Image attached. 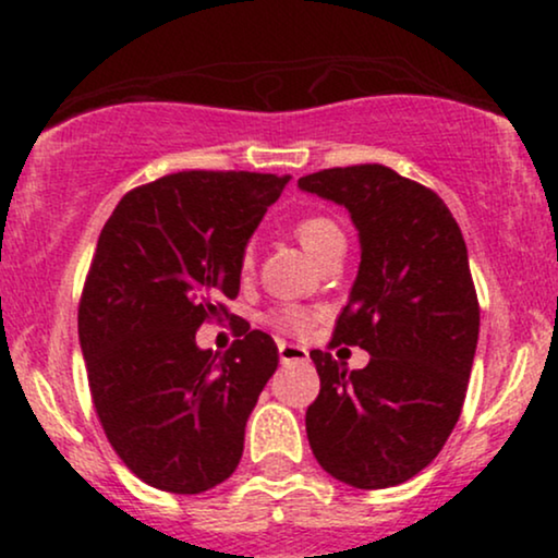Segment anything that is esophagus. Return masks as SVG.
I'll return each instance as SVG.
<instances>
[{
    "label": "esophagus",
    "instance_id": "obj_1",
    "mask_svg": "<svg viewBox=\"0 0 558 558\" xmlns=\"http://www.w3.org/2000/svg\"><path fill=\"white\" fill-rule=\"evenodd\" d=\"M278 356H280V364L310 362V351H306L304 345H293V343H286V341L278 343Z\"/></svg>",
    "mask_w": 558,
    "mask_h": 558
}]
</instances>
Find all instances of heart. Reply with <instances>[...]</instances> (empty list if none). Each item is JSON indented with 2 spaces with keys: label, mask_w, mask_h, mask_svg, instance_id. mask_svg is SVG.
<instances>
[{
  "label": "heart",
  "mask_w": 558,
  "mask_h": 558,
  "mask_svg": "<svg viewBox=\"0 0 558 558\" xmlns=\"http://www.w3.org/2000/svg\"><path fill=\"white\" fill-rule=\"evenodd\" d=\"M293 233L301 246L312 254V257L319 259L330 246H336L338 241H343L341 228L336 226V220H330L328 215H304L293 226ZM254 265V248L252 243H246L241 252V270H252ZM267 325H272L275 330L280 332H293V336H301L312 328L315 323V312L301 310V306H283V310H272L270 315L265 317Z\"/></svg>",
  "instance_id": "heart-1"
}]
</instances>
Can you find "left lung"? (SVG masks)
Listing matches in <instances>:
<instances>
[{"mask_svg": "<svg viewBox=\"0 0 558 558\" xmlns=\"http://www.w3.org/2000/svg\"><path fill=\"white\" fill-rule=\"evenodd\" d=\"M299 185L343 204L360 230V275L330 349L369 351L364 369L312 351L319 396L306 438L345 485H401L438 457L464 407L480 332L464 235L444 198L386 165L319 170Z\"/></svg>", "mask_w": 558, "mask_h": 558, "instance_id": "1", "label": "left lung"}]
</instances>
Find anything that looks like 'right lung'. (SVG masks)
Returning a JSON list of instances; mask_svg holds the SVG:
<instances>
[{"label": "right lung", "mask_w": 558, "mask_h": 558, "mask_svg": "<svg viewBox=\"0 0 558 558\" xmlns=\"http://www.w3.org/2000/svg\"><path fill=\"white\" fill-rule=\"evenodd\" d=\"M286 183L172 172L128 191L101 228L78 304L88 390L114 453L151 488L204 493L241 462L278 345L241 317L226 354L198 349L196 330L228 317L243 246Z\"/></svg>", "instance_id": "right-lung-1"}]
</instances>
